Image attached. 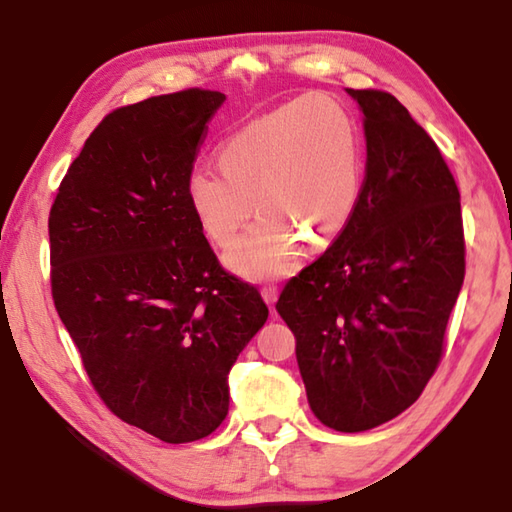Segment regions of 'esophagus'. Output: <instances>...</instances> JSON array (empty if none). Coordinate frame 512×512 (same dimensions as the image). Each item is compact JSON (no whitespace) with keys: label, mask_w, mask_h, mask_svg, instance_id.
Here are the masks:
<instances>
[{"label":"esophagus","mask_w":512,"mask_h":512,"mask_svg":"<svg viewBox=\"0 0 512 512\" xmlns=\"http://www.w3.org/2000/svg\"><path fill=\"white\" fill-rule=\"evenodd\" d=\"M262 298L266 300V305H275V300H277V287H273V284H268V287H264L262 289Z\"/></svg>","instance_id":"34e87169"}]
</instances>
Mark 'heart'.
<instances>
[{
	"instance_id": "heart-1",
	"label": "heart",
	"mask_w": 512,
	"mask_h": 512,
	"mask_svg": "<svg viewBox=\"0 0 512 512\" xmlns=\"http://www.w3.org/2000/svg\"><path fill=\"white\" fill-rule=\"evenodd\" d=\"M219 164L221 171H189L185 194L205 237L219 248L235 244L253 210L262 212L225 257L250 280L293 271L300 241H332L359 201L357 126L348 108L323 92L250 119L221 144Z\"/></svg>"
}]
</instances>
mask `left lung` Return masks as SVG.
<instances>
[{"label":"left lung","instance_id":"obj_1","mask_svg":"<svg viewBox=\"0 0 512 512\" xmlns=\"http://www.w3.org/2000/svg\"><path fill=\"white\" fill-rule=\"evenodd\" d=\"M348 92L366 117L357 207L332 246L284 284L275 309L296 336L311 411L357 433L409 409L436 372L465 277V235L436 142L393 94Z\"/></svg>","mask_w":512,"mask_h":512}]
</instances>
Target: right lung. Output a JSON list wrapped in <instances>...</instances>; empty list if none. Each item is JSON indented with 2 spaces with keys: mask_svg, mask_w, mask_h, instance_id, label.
Instances as JSON below:
<instances>
[{
  "mask_svg": "<svg viewBox=\"0 0 512 512\" xmlns=\"http://www.w3.org/2000/svg\"><path fill=\"white\" fill-rule=\"evenodd\" d=\"M225 94L187 88L103 117L49 212L51 298L103 404L164 443L228 415V372L266 323L185 194Z\"/></svg>",
  "mask_w": 512,
  "mask_h": 512,
  "instance_id": "obj_1",
  "label": "right lung"
}]
</instances>
